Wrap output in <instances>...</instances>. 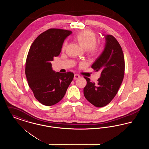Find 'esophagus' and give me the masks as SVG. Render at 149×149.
I'll use <instances>...</instances> for the list:
<instances>
[{
  "label": "esophagus",
  "instance_id": "obj_1",
  "mask_svg": "<svg viewBox=\"0 0 149 149\" xmlns=\"http://www.w3.org/2000/svg\"><path fill=\"white\" fill-rule=\"evenodd\" d=\"M80 75L78 74H74V79H78L79 78H80Z\"/></svg>",
  "mask_w": 149,
  "mask_h": 149
}]
</instances>
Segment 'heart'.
<instances>
[{
	"label": "heart",
	"instance_id": "b5f03b06",
	"mask_svg": "<svg viewBox=\"0 0 149 149\" xmlns=\"http://www.w3.org/2000/svg\"><path fill=\"white\" fill-rule=\"evenodd\" d=\"M74 40L84 49L86 50L88 54L91 56H98L100 53V49L96 43L97 38L96 35L91 31H82L77 33L74 37ZM67 45V42H64L62 50H65Z\"/></svg>",
	"mask_w": 149,
	"mask_h": 149
}]
</instances>
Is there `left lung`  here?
<instances>
[{
	"mask_svg": "<svg viewBox=\"0 0 149 149\" xmlns=\"http://www.w3.org/2000/svg\"><path fill=\"white\" fill-rule=\"evenodd\" d=\"M103 51L92 65L101 72L97 83L84 77L86 85L84 95L86 100L96 107L106 106L113 99L124 77L125 59L120 43L113 36L107 35Z\"/></svg>",
	"mask_w": 149,
	"mask_h": 149,
	"instance_id": "obj_1",
	"label": "left lung"
}]
</instances>
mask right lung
Returning a JSON list of instances; mask_svg holds the SVG:
<instances>
[{"label": "right lung", "mask_w": 149, "mask_h": 149, "mask_svg": "<svg viewBox=\"0 0 149 149\" xmlns=\"http://www.w3.org/2000/svg\"><path fill=\"white\" fill-rule=\"evenodd\" d=\"M71 33V31L49 29L36 38L29 50L26 78L35 97L45 106L54 105L63 99L74 78L72 72L54 71L51 63L60 55L65 39Z\"/></svg>", "instance_id": "obj_1"}]
</instances>
